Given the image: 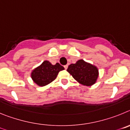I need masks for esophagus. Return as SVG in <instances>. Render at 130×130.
<instances>
[{"label": "esophagus", "instance_id": "1", "mask_svg": "<svg viewBox=\"0 0 130 130\" xmlns=\"http://www.w3.org/2000/svg\"><path fill=\"white\" fill-rule=\"evenodd\" d=\"M64 68L66 69V70H67V68H68V65H65V66H64Z\"/></svg>", "mask_w": 130, "mask_h": 130}]
</instances>
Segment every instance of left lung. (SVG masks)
<instances>
[{
  "instance_id": "left-lung-1",
  "label": "left lung",
  "mask_w": 130,
  "mask_h": 130,
  "mask_svg": "<svg viewBox=\"0 0 130 130\" xmlns=\"http://www.w3.org/2000/svg\"><path fill=\"white\" fill-rule=\"evenodd\" d=\"M67 71L78 83L87 87L96 83L99 75L98 69L96 66L82 59L75 64H71Z\"/></svg>"
}]
</instances>
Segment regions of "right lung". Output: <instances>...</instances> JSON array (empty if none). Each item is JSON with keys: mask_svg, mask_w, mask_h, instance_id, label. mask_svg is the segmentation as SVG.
<instances>
[{"mask_svg": "<svg viewBox=\"0 0 130 130\" xmlns=\"http://www.w3.org/2000/svg\"><path fill=\"white\" fill-rule=\"evenodd\" d=\"M63 70H64V68L59 63L53 65L48 60H45L42 64L32 71L30 76L37 85L44 87L53 81L60 71Z\"/></svg>", "mask_w": 130, "mask_h": 130, "instance_id": "add662e5", "label": "right lung"}]
</instances>
